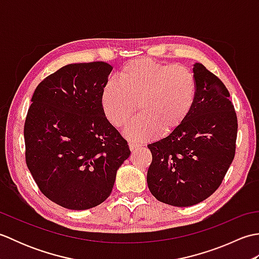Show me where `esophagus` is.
Instances as JSON below:
<instances>
[{
  "mask_svg": "<svg viewBox=\"0 0 259 259\" xmlns=\"http://www.w3.org/2000/svg\"><path fill=\"white\" fill-rule=\"evenodd\" d=\"M129 148H130L131 151H137V150L140 149L141 146L140 145H137V144H130Z\"/></svg>",
  "mask_w": 259,
  "mask_h": 259,
  "instance_id": "obj_1",
  "label": "esophagus"
}]
</instances>
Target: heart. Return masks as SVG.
<instances>
[{"mask_svg":"<svg viewBox=\"0 0 259 259\" xmlns=\"http://www.w3.org/2000/svg\"><path fill=\"white\" fill-rule=\"evenodd\" d=\"M197 91L196 76L188 68L137 59L123 65L118 82L104 84L101 106L109 122L122 128L138 104L140 115L126 126L124 136L145 141L178 130L195 107Z\"/></svg>","mask_w":259,"mask_h":259,"instance_id":"b5f03b06","label":"heart"}]
</instances>
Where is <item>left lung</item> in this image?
Returning a JSON list of instances; mask_svg holds the SVG:
<instances>
[{"mask_svg":"<svg viewBox=\"0 0 259 259\" xmlns=\"http://www.w3.org/2000/svg\"><path fill=\"white\" fill-rule=\"evenodd\" d=\"M195 107L186 122L166 138L148 145L152 161L147 184L159 201L196 205L211 196L232 164L237 115L227 88L201 63L194 64Z\"/></svg>","mask_w":259,"mask_h":259,"instance_id":"1","label":"left lung"}]
</instances>
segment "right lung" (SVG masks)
Returning <instances> with one entry per match:
<instances>
[{"label":"right lung","mask_w":259,"mask_h":259,"mask_svg":"<svg viewBox=\"0 0 259 259\" xmlns=\"http://www.w3.org/2000/svg\"><path fill=\"white\" fill-rule=\"evenodd\" d=\"M111 71L102 61L68 64L32 96L24 123L26 166L42 194L61 207L100 205L130 156L128 142L101 106Z\"/></svg>","instance_id":"add662e5"}]
</instances>
